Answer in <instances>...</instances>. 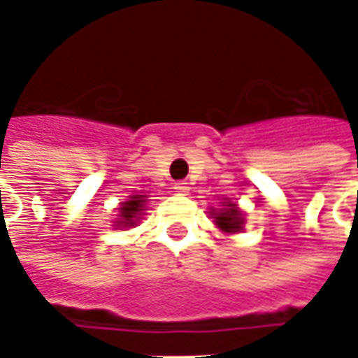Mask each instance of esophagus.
Returning <instances> with one entry per match:
<instances>
[{"label": "esophagus", "instance_id": "34e87169", "mask_svg": "<svg viewBox=\"0 0 358 358\" xmlns=\"http://www.w3.org/2000/svg\"><path fill=\"white\" fill-rule=\"evenodd\" d=\"M173 189H175L177 193L185 195L187 191H189V183H185V181H177V183H173Z\"/></svg>", "mask_w": 358, "mask_h": 358}]
</instances>
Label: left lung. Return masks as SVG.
Segmentation results:
<instances>
[{"label": "left lung", "instance_id": "1", "mask_svg": "<svg viewBox=\"0 0 358 358\" xmlns=\"http://www.w3.org/2000/svg\"><path fill=\"white\" fill-rule=\"evenodd\" d=\"M217 225L227 231V233H237L243 225V219H241V211L235 205H229V209H223L217 213Z\"/></svg>", "mask_w": 358, "mask_h": 358}]
</instances>
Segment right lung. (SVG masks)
Instances as JSON below:
<instances>
[{
    "label": "right lung",
    "mask_w": 358,
    "mask_h": 358,
    "mask_svg": "<svg viewBox=\"0 0 358 358\" xmlns=\"http://www.w3.org/2000/svg\"><path fill=\"white\" fill-rule=\"evenodd\" d=\"M145 205V201L141 195H137V197H131L129 201H125L123 203V207H121V223H125V225H133V219L137 217L139 211H143L141 207Z\"/></svg>",
    "instance_id": "1"
}]
</instances>
